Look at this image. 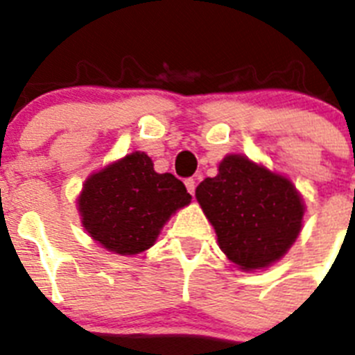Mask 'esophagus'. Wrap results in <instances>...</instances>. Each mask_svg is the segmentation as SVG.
I'll return each mask as SVG.
<instances>
[{"label":"esophagus","mask_w":355,"mask_h":355,"mask_svg":"<svg viewBox=\"0 0 355 355\" xmlns=\"http://www.w3.org/2000/svg\"><path fill=\"white\" fill-rule=\"evenodd\" d=\"M184 184H185V187H187V191H189V194H193L194 196V191H196V182H194L193 178H187Z\"/></svg>","instance_id":"esophagus-1"}]
</instances>
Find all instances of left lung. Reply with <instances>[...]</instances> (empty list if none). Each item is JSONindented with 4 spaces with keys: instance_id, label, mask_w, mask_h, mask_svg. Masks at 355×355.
Returning <instances> with one entry per match:
<instances>
[{
    "instance_id": "left-lung-1",
    "label": "left lung",
    "mask_w": 355,
    "mask_h": 355,
    "mask_svg": "<svg viewBox=\"0 0 355 355\" xmlns=\"http://www.w3.org/2000/svg\"><path fill=\"white\" fill-rule=\"evenodd\" d=\"M223 253L242 270L285 257L301 232L304 201L292 182L244 155H226L219 173L196 187Z\"/></svg>"
}]
</instances>
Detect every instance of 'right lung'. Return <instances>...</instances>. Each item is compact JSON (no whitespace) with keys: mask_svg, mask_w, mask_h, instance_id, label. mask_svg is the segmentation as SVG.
Listing matches in <instances>:
<instances>
[{"mask_svg":"<svg viewBox=\"0 0 355 355\" xmlns=\"http://www.w3.org/2000/svg\"><path fill=\"white\" fill-rule=\"evenodd\" d=\"M191 194L171 173H157L145 152H132L90 175L79 194L83 226L102 248L138 254L154 245L171 214Z\"/></svg>","mask_w":355,"mask_h":355,"instance_id":"right-lung-1","label":"right lung"}]
</instances>
